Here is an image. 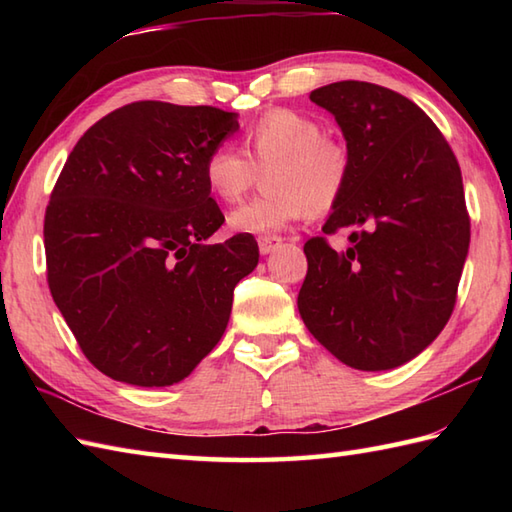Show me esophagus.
<instances>
[{"label":"esophagus","instance_id":"esophagus-1","mask_svg":"<svg viewBox=\"0 0 512 512\" xmlns=\"http://www.w3.org/2000/svg\"><path fill=\"white\" fill-rule=\"evenodd\" d=\"M279 244H281V237H277V235H262V237L257 239L259 253H262V255L273 253V250H275Z\"/></svg>","mask_w":512,"mask_h":512}]
</instances>
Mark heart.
<instances>
[{
  "label": "heart",
  "mask_w": 512,
  "mask_h": 512,
  "mask_svg": "<svg viewBox=\"0 0 512 512\" xmlns=\"http://www.w3.org/2000/svg\"><path fill=\"white\" fill-rule=\"evenodd\" d=\"M242 151L213 147L202 178L217 200L233 204L266 171V195L228 215L237 233H275L301 217L325 215L341 202L352 173V154L343 140L323 134V125L297 110H270L250 123Z\"/></svg>",
  "instance_id": "obj_1"
}]
</instances>
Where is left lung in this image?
<instances>
[{"label":"left lung","mask_w":512,"mask_h":512,"mask_svg":"<svg viewBox=\"0 0 512 512\" xmlns=\"http://www.w3.org/2000/svg\"><path fill=\"white\" fill-rule=\"evenodd\" d=\"M352 154V173L323 233L303 246L299 314L341 363L383 372L416 358L447 325L471 242L460 165L420 107L365 81L323 85Z\"/></svg>","instance_id":"left-lung-1"}]
</instances>
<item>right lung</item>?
<instances>
[{
    "instance_id": "add662e5",
    "label": "right lung",
    "mask_w": 512,
    "mask_h": 512,
    "mask_svg": "<svg viewBox=\"0 0 512 512\" xmlns=\"http://www.w3.org/2000/svg\"><path fill=\"white\" fill-rule=\"evenodd\" d=\"M237 129L217 107L138 101L94 123L65 160L43 220L48 286L105 376L180 383L222 339L259 248L250 233L206 244L224 215L202 165Z\"/></svg>"
}]
</instances>
